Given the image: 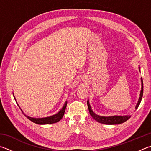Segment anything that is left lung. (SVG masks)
<instances>
[{
  "mask_svg": "<svg viewBox=\"0 0 151 151\" xmlns=\"http://www.w3.org/2000/svg\"><path fill=\"white\" fill-rule=\"evenodd\" d=\"M140 70V68H139ZM141 91L140 94V97H139V99L138 101V103L137 104L135 107V109H137V108L139 106V104L141 103V101L142 100V94H143V83H142V79L141 78ZM87 105L88 108V110L90 112V116H91L93 118H94L96 121L103 123V124H107V125H116V124H120V123H124L125 122L127 121L131 117V116H109V117H104V116H98V115L96 114L95 113L93 112L92 110L91 107L90 106V104L88 102V100L87 101Z\"/></svg>",
  "mask_w": 151,
  "mask_h": 151,
  "instance_id": "obj_1",
  "label": "left lung"
}]
</instances>
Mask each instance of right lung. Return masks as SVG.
Wrapping results in <instances>:
<instances>
[{
    "label": "right lung",
    "mask_w": 151,
    "mask_h": 151,
    "mask_svg": "<svg viewBox=\"0 0 151 151\" xmlns=\"http://www.w3.org/2000/svg\"><path fill=\"white\" fill-rule=\"evenodd\" d=\"M14 99H15V98H14ZM67 104V102H65V105L63 106V107L61 110L59 111V112H58L57 114L53 115V116H50V117H43V118H34V117L27 116L25 114H24V115L27 117V118L29 119L30 121H32V122H34L35 123H37V124H40V125L52 124V123H55L59 122L60 120L63 118V116H64L65 111V109H66Z\"/></svg>",
    "instance_id": "add662e5"
}]
</instances>
